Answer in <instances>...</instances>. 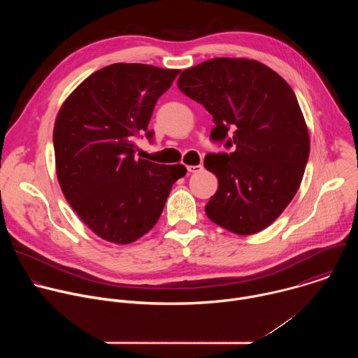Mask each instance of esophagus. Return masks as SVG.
I'll list each match as a JSON object with an SVG mask.
<instances>
[{
  "label": "esophagus",
  "instance_id": "esophagus-1",
  "mask_svg": "<svg viewBox=\"0 0 358 358\" xmlns=\"http://www.w3.org/2000/svg\"><path fill=\"white\" fill-rule=\"evenodd\" d=\"M187 170H188V173H199V171H202V166L201 164H198V166H188Z\"/></svg>",
  "mask_w": 358,
  "mask_h": 358
}]
</instances>
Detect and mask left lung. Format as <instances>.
<instances>
[{
    "mask_svg": "<svg viewBox=\"0 0 358 358\" xmlns=\"http://www.w3.org/2000/svg\"><path fill=\"white\" fill-rule=\"evenodd\" d=\"M177 86L213 115L211 140L229 150L203 160L220 182L207 217L238 235L265 229L293 199L309 160V133L294 92L264 64L235 58L185 69Z\"/></svg>",
    "mask_w": 358,
    "mask_h": 358,
    "instance_id": "left-lung-1",
    "label": "left lung"
}]
</instances>
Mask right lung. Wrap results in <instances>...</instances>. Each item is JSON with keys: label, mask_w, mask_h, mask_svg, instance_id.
I'll return each instance as SVG.
<instances>
[{"label": "right lung", "mask_w": 358, "mask_h": 358, "mask_svg": "<svg viewBox=\"0 0 358 358\" xmlns=\"http://www.w3.org/2000/svg\"><path fill=\"white\" fill-rule=\"evenodd\" d=\"M180 73L143 64H113L86 78L65 100L55 127L58 181L79 218L101 239L131 243L155 227L181 164L136 159L159 97Z\"/></svg>", "instance_id": "1"}]
</instances>
